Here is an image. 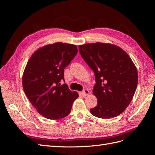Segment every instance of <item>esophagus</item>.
<instances>
[{
  "instance_id": "34e87169",
  "label": "esophagus",
  "mask_w": 155,
  "mask_h": 155,
  "mask_svg": "<svg viewBox=\"0 0 155 155\" xmlns=\"http://www.w3.org/2000/svg\"><path fill=\"white\" fill-rule=\"evenodd\" d=\"M89 93H90V92L88 91V89H84L83 91L81 92V94H82L83 96H87L88 94H89Z\"/></svg>"
}]
</instances>
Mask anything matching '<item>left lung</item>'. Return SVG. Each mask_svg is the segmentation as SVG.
<instances>
[{
	"instance_id": "1",
	"label": "left lung",
	"mask_w": 155,
	"mask_h": 155,
	"mask_svg": "<svg viewBox=\"0 0 155 155\" xmlns=\"http://www.w3.org/2000/svg\"><path fill=\"white\" fill-rule=\"evenodd\" d=\"M83 59L94 72V95L97 105L91 113L100 118H112L125 110L138 85V72L124 50L108 43L79 46Z\"/></svg>"
}]
</instances>
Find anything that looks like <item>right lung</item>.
<instances>
[{
	"instance_id": "1",
	"label": "right lung",
	"mask_w": 155,
	"mask_h": 155,
	"mask_svg": "<svg viewBox=\"0 0 155 155\" xmlns=\"http://www.w3.org/2000/svg\"><path fill=\"white\" fill-rule=\"evenodd\" d=\"M78 53L76 45L56 43L35 51L26 66L22 87L40 114L50 120L67 116L78 93L70 91L64 81V69Z\"/></svg>"
}]
</instances>
